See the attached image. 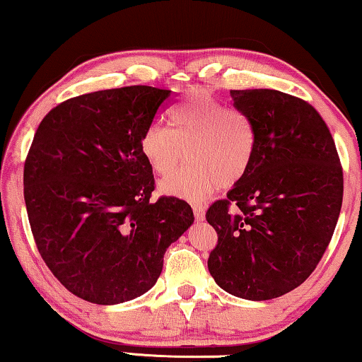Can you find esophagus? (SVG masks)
<instances>
[{"label":"esophagus","instance_id":"esophagus-1","mask_svg":"<svg viewBox=\"0 0 362 362\" xmlns=\"http://www.w3.org/2000/svg\"><path fill=\"white\" fill-rule=\"evenodd\" d=\"M192 213H194V218L198 219V221H203L204 213H206V206L201 203H192Z\"/></svg>","mask_w":362,"mask_h":362}]
</instances>
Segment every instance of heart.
Returning a JSON list of instances; mask_svg holds the SVG:
<instances>
[{
	"label": "heart",
	"mask_w": 362,
	"mask_h": 362,
	"mask_svg": "<svg viewBox=\"0 0 362 362\" xmlns=\"http://www.w3.org/2000/svg\"><path fill=\"white\" fill-rule=\"evenodd\" d=\"M168 124H151L139 141L141 156L159 176L170 175L187 148L190 163L161 182L166 194L201 199L218 186L238 185L255 161L257 131L250 115L206 89H189L168 112Z\"/></svg>",
	"instance_id": "obj_1"
}]
</instances>
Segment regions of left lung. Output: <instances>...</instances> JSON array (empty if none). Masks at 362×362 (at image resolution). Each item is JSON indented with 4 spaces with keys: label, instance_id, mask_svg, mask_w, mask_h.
<instances>
[{
    "label": "left lung",
    "instance_id": "1",
    "mask_svg": "<svg viewBox=\"0 0 362 362\" xmlns=\"http://www.w3.org/2000/svg\"><path fill=\"white\" fill-rule=\"evenodd\" d=\"M250 115L257 149L250 171L206 211L218 233L208 269L229 294L279 298L325 255L342 204V166L331 131L308 101L276 89H231Z\"/></svg>",
    "mask_w": 362,
    "mask_h": 362
}]
</instances>
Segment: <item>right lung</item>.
<instances>
[{
	"label": "right lung",
	"mask_w": 362,
	"mask_h": 362,
	"mask_svg": "<svg viewBox=\"0 0 362 362\" xmlns=\"http://www.w3.org/2000/svg\"><path fill=\"white\" fill-rule=\"evenodd\" d=\"M170 89L126 86L59 103L37 126L25 161L33 238L54 278L84 301L118 304L151 289L163 257L194 221L175 196L151 201L139 141Z\"/></svg>",
	"instance_id": "obj_1"
}]
</instances>
